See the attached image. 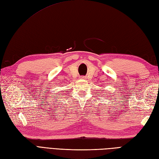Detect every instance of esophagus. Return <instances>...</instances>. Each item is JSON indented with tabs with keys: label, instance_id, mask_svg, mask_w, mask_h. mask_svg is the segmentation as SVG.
Masks as SVG:
<instances>
[{
	"label": "esophagus",
	"instance_id": "esophagus-1",
	"mask_svg": "<svg viewBox=\"0 0 159 159\" xmlns=\"http://www.w3.org/2000/svg\"><path fill=\"white\" fill-rule=\"evenodd\" d=\"M80 79H85V78H84V76H81Z\"/></svg>",
	"mask_w": 159,
	"mask_h": 159
}]
</instances>
